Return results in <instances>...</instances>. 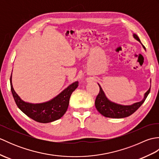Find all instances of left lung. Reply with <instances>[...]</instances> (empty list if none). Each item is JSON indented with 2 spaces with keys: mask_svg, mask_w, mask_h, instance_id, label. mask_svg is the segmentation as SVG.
<instances>
[{
  "mask_svg": "<svg viewBox=\"0 0 159 159\" xmlns=\"http://www.w3.org/2000/svg\"><path fill=\"white\" fill-rule=\"evenodd\" d=\"M133 38L141 43L140 39L136 34L133 33ZM143 48L146 50V48L142 45ZM100 92L97 96L95 101V106L98 111L106 117L111 118H124L130 116L141 106L145 100L146 99L148 94L150 93V87L147 92L144 93L143 98L139 102L133 103L130 105H124V104H117L111 101L106 96L102 87L99 85Z\"/></svg>",
  "mask_w": 159,
  "mask_h": 159,
  "instance_id": "1",
  "label": "left lung"
}]
</instances>
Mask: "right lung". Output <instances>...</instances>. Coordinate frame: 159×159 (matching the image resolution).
Masks as SVG:
<instances>
[{
  "label": "right lung",
  "instance_id": "obj_1",
  "mask_svg": "<svg viewBox=\"0 0 159 159\" xmlns=\"http://www.w3.org/2000/svg\"><path fill=\"white\" fill-rule=\"evenodd\" d=\"M12 74L10 78L11 90L17 106L28 117L38 122L49 123L60 119L67 109L71 94L78 87L75 81L50 100L42 103H30L22 100L16 93L12 85Z\"/></svg>",
  "mask_w": 159,
  "mask_h": 159
}]
</instances>
